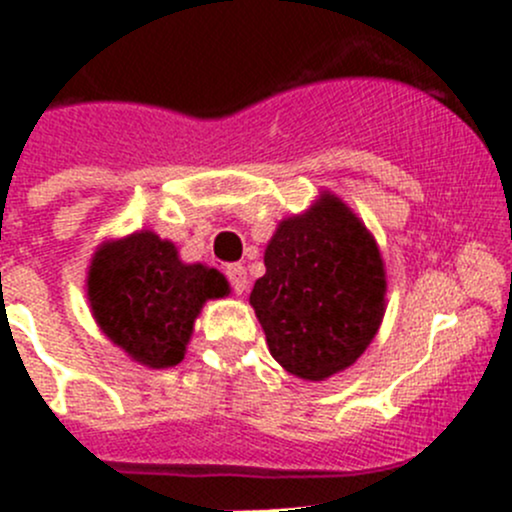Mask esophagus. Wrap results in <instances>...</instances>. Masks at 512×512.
<instances>
[{"mask_svg":"<svg viewBox=\"0 0 512 512\" xmlns=\"http://www.w3.org/2000/svg\"><path fill=\"white\" fill-rule=\"evenodd\" d=\"M227 280H230L232 289H235V294H245L247 289V270L242 265H230L225 270Z\"/></svg>","mask_w":512,"mask_h":512,"instance_id":"esophagus-1","label":"esophagus"}]
</instances>
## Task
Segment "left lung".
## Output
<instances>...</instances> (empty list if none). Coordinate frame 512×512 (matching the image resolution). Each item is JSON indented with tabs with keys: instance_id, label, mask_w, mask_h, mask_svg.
Returning <instances> with one entry per match:
<instances>
[{
	"instance_id": "left-lung-1",
	"label": "left lung",
	"mask_w": 512,
	"mask_h": 512,
	"mask_svg": "<svg viewBox=\"0 0 512 512\" xmlns=\"http://www.w3.org/2000/svg\"><path fill=\"white\" fill-rule=\"evenodd\" d=\"M250 304L277 364L304 381L349 369L386 312L384 257L369 227L324 190L277 225Z\"/></svg>"
}]
</instances>
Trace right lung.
I'll return each instance as SVG.
<instances>
[{"instance_id":"right-lung-1","label":"right lung","mask_w":512,"mask_h":512,"mask_svg":"<svg viewBox=\"0 0 512 512\" xmlns=\"http://www.w3.org/2000/svg\"><path fill=\"white\" fill-rule=\"evenodd\" d=\"M230 294L223 272L183 262L153 230L103 240L91 255L86 297L98 329L148 369L180 364L208 299Z\"/></svg>"}]
</instances>
